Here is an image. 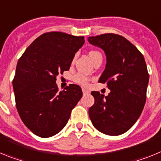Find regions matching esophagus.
<instances>
[{
	"label": "esophagus",
	"instance_id": "esophagus-1",
	"mask_svg": "<svg viewBox=\"0 0 161 161\" xmlns=\"http://www.w3.org/2000/svg\"><path fill=\"white\" fill-rule=\"evenodd\" d=\"M82 92H83L84 95L89 94V91L87 90V89H82Z\"/></svg>",
	"mask_w": 161,
	"mask_h": 161
}]
</instances>
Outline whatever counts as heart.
I'll return each mask as SVG.
<instances>
[{
  "instance_id": "1",
  "label": "heart",
  "mask_w": 161,
  "mask_h": 161,
  "mask_svg": "<svg viewBox=\"0 0 161 161\" xmlns=\"http://www.w3.org/2000/svg\"><path fill=\"white\" fill-rule=\"evenodd\" d=\"M89 55L93 61H94L97 58L102 57V55H101L100 52H97V51H95V50H91L90 52H89ZM72 80H73L74 82H76L79 85H84V86L87 85L88 83H89V77L84 73H77L76 75H74Z\"/></svg>"
}]
</instances>
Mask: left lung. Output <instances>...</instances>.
Here are the masks:
<instances>
[{
	"label": "left lung",
	"mask_w": 161,
	"mask_h": 161,
	"mask_svg": "<svg viewBox=\"0 0 161 161\" xmlns=\"http://www.w3.org/2000/svg\"><path fill=\"white\" fill-rule=\"evenodd\" d=\"M89 42L104 50L106 68L98 82L106 83L110 93L104 97L93 91L95 99L89 109L97 130L119 136L136 123L144 107L149 74L143 55L122 35L102 34L89 37Z\"/></svg>",
	"instance_id": "8db88e82"
}]
</instances>
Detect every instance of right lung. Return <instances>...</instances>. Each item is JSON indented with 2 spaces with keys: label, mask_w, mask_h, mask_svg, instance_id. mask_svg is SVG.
Returning <instances> with one entry per match:
<instances>
[{
  "label": "right lung",
  "mask_w": 161,
  "mask_h": 161,
  "mask_svg": "<svg viewBox=\"0 0 161 161\" xmlns=\"http://www.w3.org/2000/svg\"><path fill=\"white\" fill-rule=\"evenodd\" d=\"M84 38L63 32L44 33L18 59L13 80L16 107L24 124L39 137L59 133L81 98L79 85L59 91L55 81L59 73L69 70Z\"/></svg>",
  "instance_id": "add662e5"
}]
</instances>
